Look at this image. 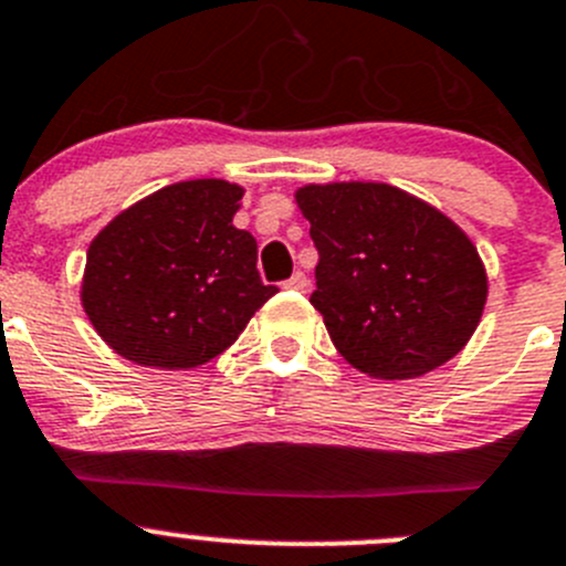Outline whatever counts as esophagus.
Masks as SVG:
<instances>
[{
    "instance_id": "1",
    "label": "esophagus",
    "mask_w": 566,
    "mask_h": 566,
    "mask_svg": "<svg viewBox=\"0 0 566 566\" xmlns=\"http://www.w3.org/2000/svg\"><path fill=\"white\" fill-rule=\"evenodd\" d=\"M283 286L292 289V292H305V289H308V277H305L303 272H294L292 277H289L286 283H283Z\"/></svg>"
}]
</instances>
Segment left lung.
Masks as SVG:
<instances>
[{"label": "left lung", "mask_w": 566, "mask_h": 566, "mask_svg": "<svg viewBox=\"0 0 566 566\" xmlns=\"http://www.w3.org/2000/svg\"><path fill=\"white\" fill-rule=\"evenodd\" d=\"M319 263L311 305L360 373L413 378L461 353L486 305V272L459 224L386 182L305 186Z\"/></svg>", "instance_id": "1"}]
</instances>
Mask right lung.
<instances>
[{"instance_id": "add662e5", "label": "right lung", "mask_w": 566, "mask_h": 566, "mask_svg": "<svg viewBox=\"0 0 566 566\" xmlns=\"http://www.w3.org/2000/svg\"><path fill=\"white\" fill-rule=\"evenodd\" d=\"M244 188L186 180L118 213L88 247L83 308L122 358L191 369L217 358L277 294L252 233L233 224Z\"/></svg>"}]
</instances>
